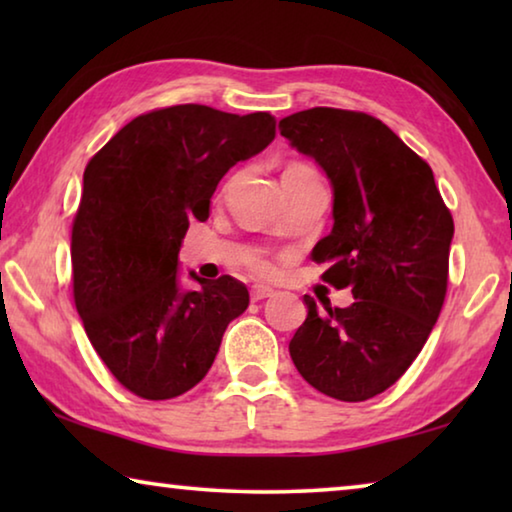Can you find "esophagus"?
Here are the masks:
<instances>
[{"label": "esophagus", "mask_w": 512, "mask_h": 512, "mask_svg": "<svg viewBox=\"0 0 512 512\" xmlns=\"http://www.w3.org/2000/svg\"><path fill=\"white\" fill-rule=\"evenodd\" d=\"M273 296V289L271 287H262V284H257V287L250 289V300L259 302V300H266Z\"/></svg>", "instance_id": "1"}]
</instances>
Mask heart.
Returning <instances> with one entry per match:
<instances>
[{"mask_svg": "<svg viewBox=\"0 0 512 512\" xmlns=\"http://www.w3.org/2000/svg\"><path fill=\"white\" fill-rule=\"evenodd\" d=\"M284 173H314V171L305 167V164H293V167H289ZM253 268L259 275H271L273 273V266L268 264L266 259H253Z\"/></svg>", "mask_w": 512, "mask_h": 512, "instance_id": "b5f03b06", "label": "heart"}]
</instances>
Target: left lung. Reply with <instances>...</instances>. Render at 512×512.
I'll list each match as a JSON object with an SVG mask.
<instances>
[{
    "instance_id": "8db88e82",
    "label": "left lung",
    "mask_w": 512,
    "mask_h": 512,
    "mask_svg": "<svg viewBox=\"0 0 512 512\" xmlns=\"http://www.w3.org/2000/svg\"><path fill=\"white\" fill-rule=\"evenodd\" d=\"M298 153L332 185V232L311 250L323 280L354 302L307 318L289 343L302 379L341 402H363L400 379L427 343L447 293L452 214L433 171L366 112L311 108L280 121Z\"/></svg>"
}]
</instances>
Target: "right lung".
Wrapping results in <instances>:
<instances>
[{
  "instance_id": "add662e5",
  "label": "right lung",
  "mask_w": 512,
  "mask_h": 512,
  "mask_svg": "<svg viewBox=\"0 0 512 512\" xmlns=\"http://www.w3.org/2000/svg\"><path fill=\"white\" fill-rule=\"evenodd\" d=\"M275 137L268 112L198 103L146 112L88 162L72 228L74 302L85 334L121 386L144 400L187 393L212 368L248 307L230 275L180 282L189 221H205L219 180Z\"/></svg>"
}]
</instances>
